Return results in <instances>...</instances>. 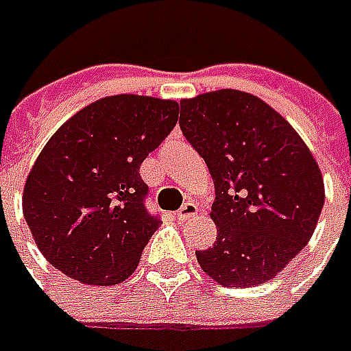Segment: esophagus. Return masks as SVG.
I'll return each mask as SVG.
<instances>
[{
  "instance_id": "obj_1",
  "label": "esophagus",
  "mask_w": 351,
  "mask_h": 351,
  "mask_svg": "<svg viewBox=\"0 0 351 351\" xmlns=\"http://www.w3.org/2000/svg\"><path fill=\"white\" fill-rule=\"evenodd\" d=\"M197 205L195 203H186L182 209L176 213V220H180V222H186V220H190L197 215Z\"/></svg>"
}]
</instances>
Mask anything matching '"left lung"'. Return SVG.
I'll return each instance as SVG.
<instances>
[{
	"label": "left lung",
	"instance_id": "left-lung-1",
	"mask_svg": "<svg viewBox=\"0 0 351 351\" xmlns=\"http://www.w3.org/2000/svg\"><path fill=\"white\" fill-rule=\"evenodd\" d=\"M180 129L215 182L217 241L195 251L224 287L274 279L308 245L325 203L319 165L285 117L251 93L180 100Z\"/></svg>",
	"mask_w": 351,
	"mask_h": 351
}]
</instances>
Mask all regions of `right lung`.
<instances>
[{
  "instance_id": "right-lung-1",
  "label": "right lung",
  "mask_w": 351,
  "mask_h": 351,
  "mask_svg": "<svg viewBox=\"0 0 351 351\" xmlns=\"http://www.w3.org/2000/svg\"><path fill=\"white\" fill-rule=\"evenodd\" d=\"M176 100L114 95L60 125L28 173L22 213L41 254L68 278L117 285L159 218L144 207L141 165L178 121Z\"/></svg>"
}]
</instances>
